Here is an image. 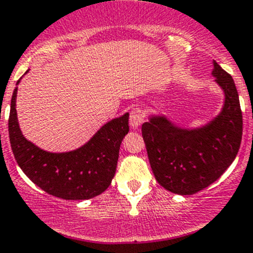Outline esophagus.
<instances>
[{
    "label": "esophagus",
    "mask_w": 253,
    "mask_h": 253,
    "mask_svg": "<svg viewBox=\"0 0 253 253\" xmlns=\"http://www.w3.org/2000/svg\"><path fill=\"white\" fill-rule=\"evenodd\" d=\"M143 121H144V111L138 108L133 109L131 111V115H129V125H131L132 128H138L143 124Z\"/></svg>",
    "instance_id": "esophagus-1"
}]
</instances>
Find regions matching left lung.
Returning <instances> with one entry per match:
<instances>
[{
    "instance_id": "8db88e82",
    "label": "left lung",
    "mask_w": 253,
    "mask_h": 253,
    "mask_svg": "<svg viewBox=\"0 0 253 253\" xmlns=\"http://www.w3.org/2000/svg\"><path fill=\"white\" fill-rule=\"evenodd\" d=\"M211 75L225 96L221 111L211 121L185 128L164 115H152L142 125L153 174L176 195H193L218 180L241 144L242 112L234 79L215 61Z\"/></svg>"
}]
</instances>
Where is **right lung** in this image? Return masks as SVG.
<instances>
[{"label":"right lung","mask_w":253,"mask_h":253,"mask_svg":"<svg viewBox=\"0 0 253 253\" xmlns=\"http://www.w3.org/2000/svg\"><path fill=\"white\" fill-rule=\"evenodd\" d=\"M17 90L12 95L8 132L23 172L48 195L62 200H89L103 193L116 172L120 145L129 131L128 114L112 119L78 149L51 153L23 136L16 110Z\"/></svg>","instance_id":"1"}]
</instances>
